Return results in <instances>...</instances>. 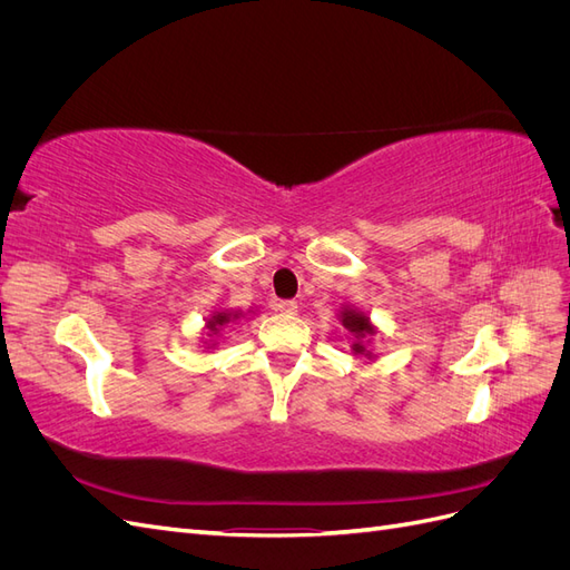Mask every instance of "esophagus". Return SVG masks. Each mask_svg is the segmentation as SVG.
<instances>
[{
  "label": "esophagus",
  "mask_w": 570,
  "mask_h": 570,
  "mask_svg": "<svg viewBox=\"0 0 570 570\" xmlns=\"http://www.w3.org/2000/svg\"><path fill=\"white\" fill-rule=\"evenodd\" d=\"M275 308H278L281 314H287V316H292V314H297V302H292V299H283V302H278L275 304Z\"/></svg>",
  "instance_id": "34e87169"
}]
</instances>
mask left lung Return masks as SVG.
<instances>
[{
  "label": "left lung",
  "mask_w": 570,
  "mask_h": 570,
  "mask_svg": "<svg viewBox=\"0 0 570 570\" xmlns=\"http://www.w3.org/2000/svg\"><path fill=\"white\" fill-rule=\"evenodd\" d=\"M340 323H342L344 331H347L350 337H352V352L356 356L361 354V356H366V358H375V354L368 350V342H371V337L377 331H375V325L371 323L368 314L358 312L356 306L344 304L340 308Z\"/></svg>",
  "instance_id": "1"
}]
</instances>
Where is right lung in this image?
<instances>
[{"label":"right lung","instance_id":"obj_1","mask_svg":"<svg viewBox=\"0 0 570 570\" xmlns=\"http://www.w3.org/2000/svg\"><path fill=\"white\" fill-rule=\"evenodd\" d=\"M243 316H245L243 312H233V308H230V312H228V308H226V312H223V308H220V312H214L209 318H206V325H204V327H206L204 347H206V350L216 347V340H214V337L223 331V327L235 323V321H239Z\"/></svg>","mask_w":570,"mask_h":570}]
</instances>
